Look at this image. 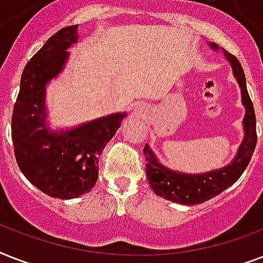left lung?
Segmentation results:
<instances>
[{
	"label": "left lung",
	"instance_id": "8db88e82",
	"mask_svg": "<svg viewBox=\"0 0 263 263\" xmlns=\"http://www.w3.org/2000/svg\"><path fill=\"white\" fill-rule=\"evenodd\" d=\"M212 47L217 49L214 43ZM224 54L232 65L233 73L236 76L241 88V101L246 106V116L243 120L246 132L245 140L241 142L240 148L235 160L232 161V164H229L228 166L220 171H212V172L202 173V175H184V173L175 172V171L165 168L157 161L154 153L146 144L143 148V154L147 161L146 175H147L148 184L152 185L153 191L156 192L157 195L162 196L165 199L181 204H190V206L203 203L206 200L220 195L224 190L237 181L253 157V153L257 146V121H255L253 101L250 99V95L247 92L246 76L239 60L227 50H224Z\"/></svg>",
	"mask_w": 263,
	"mask_h": 263
}]
</instances>
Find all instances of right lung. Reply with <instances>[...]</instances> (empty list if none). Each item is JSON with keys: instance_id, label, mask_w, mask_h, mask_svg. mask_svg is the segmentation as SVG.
Listing matches in <instances>:
<instances>
[{"instance_id": "obj_1", "label": "right lung", "mask_w": 263, "mask_h": 263, "mask_svg": "<svg viewBox=\"0 0 263 263\" xmlns=\"http://www.w3.org/2000/svg\"><path fill=\"white\" fill-rule=\"evenodd\" d=\"M76 32L78 26L60 30L27 63L12 115L18 168L35 187L60 199L91 191L98 180L99 156L125 116H106L61 134L45 127V86L63 69Z\"/></svg>"}]
</instances>
